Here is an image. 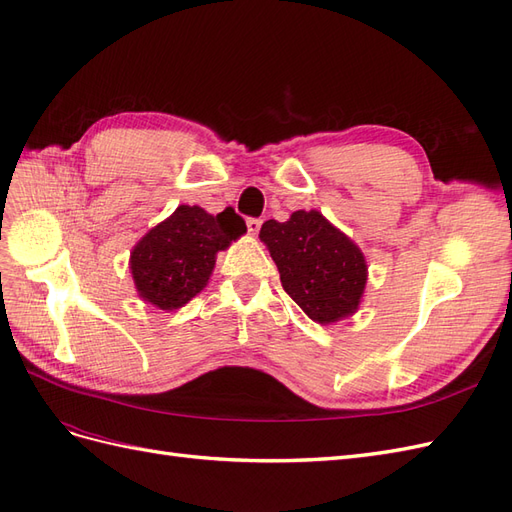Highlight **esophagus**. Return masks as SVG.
<instances>
[{
    "label": "esophagus",
    "mask_w": 512,
    "mask_h": 512,
    "mask_svg": "<svg viewBox=\"0 0 512 512\" xmlns=\"http://www.w3.org/2000/svg\"><path fill=\"white\" fill-rule=\"evenodd\" d=\"M260 226H262V220H258V218L247 220V232H250V235H258Z\"/></svg>",
    "instance_id": "1"
}]
</instances>
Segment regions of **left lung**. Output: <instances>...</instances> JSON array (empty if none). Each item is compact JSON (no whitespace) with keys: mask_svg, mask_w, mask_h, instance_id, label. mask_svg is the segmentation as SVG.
I'll use <instances>...</instances> for the list:
<instances>
[{"mask_svg":"<svg viewBox=\"0 0 512 512\" xmlns=\"http://www.w3.org/2000/svg\"><path fill=\"white\" fill-rule=\"evenodd\" d=\"M258 237L284 290L314 322L333 324L356 314L367 286L365 256L320 211L301 209L286 222L269 220Z\"/></svg>","mask_w":512,"mask_h":512,"instance_id":"1","label":"left lung"}]
</instances>
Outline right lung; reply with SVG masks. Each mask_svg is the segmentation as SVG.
<instances>
[{
    "label": "right lung",
    "instance_id": "right-lung-1",
    "mask_svg": "<svg viewBox=\"0 0 512 512\" xmlns=\"http://www.w3.org/2000/svg\"><path fill=\"white\" fill-rule=\"evenodd\" d=\"M245 232L235 209L211 215L198 205H179L132 247L130 273L138 297L164 312L190 303L209 284L218 252Z\"/></svg>",
    "mask_w": 512,
    "mask_h": 512
}]
</instances>
